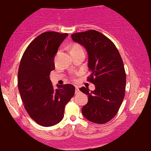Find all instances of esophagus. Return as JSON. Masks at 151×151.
Returning <instances> with one entry per match:
<instances>
[{
	"label": "esophagus",
	"instance_id": "1",
	"mask_svg": "<svg viewBox=\"0 0 151 151\" xmlns=\"http://www.w3.org/2000/svg\"><path fill=\"white\" fill-rule=\"evenodd\" d=\"M75 92H76V94H78V93H80V90H79L78 87H77V86L76 87V90H75Z\"/></svg>",
	"mask_w": 151,
	"mask_h": 151
}]
</instances>
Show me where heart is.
<instances>
[{
	"label": "heart",
	"instance_id": "1",
	"mask_svg": "<svg viewBox=\"0 0 151 151\" xmlns=\"http://www.w3.org/2000/svg\"><path fill=\"white\" fill-rule=\"evenodd\" d=\"M82 49V47H81V46L78 45V44H74V45L73 46V47H72V49H71V51L78 50V49Z\"/></svg>",
	"mask_w": 151,
	"mask_h": 151
}]
</instances>
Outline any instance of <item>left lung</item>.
<instances>
[{
    "instance_id": "left-lung-1",
    "label": "left lung",
    "mask_w": 151,
    "mask_h": 151,
    "mask_svg": "<svg viewBox=\"0 0 151 151\" xmlns=\"http://www.w3.org/2000/svg\"><path fill=\"white\" fill-rule=\"evenodd\" d=\"M71 38L88 52L91 72L88 80L95 87L93 91L80 88L88 96L82 108L83 116L93 123H107L116 114L124 98L127 76L121 56L114 43L95 30L73 34Z\"/></svg>"
}]
</instances>
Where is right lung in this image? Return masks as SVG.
<instances>
[{"label": "right lung", "instance_id": "obj_1", "mask_svg": "<svg viewBox=\"0 0 151 151\" xmlns=\"http://www.w3.org/2000/svg\"><path fill=\"white\" fill-rule=\"evenodd\" d=\"M68 34L46 32L28 46L19 63L17 85L24 108L30 117L42 127L59 123L65 106L75 94L70 84L54 88L49 78L55 69L54 57Z\"/></svg>", "mask_w": 151, "mask_h": 151}]
</instances>
